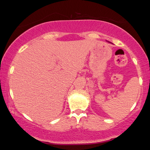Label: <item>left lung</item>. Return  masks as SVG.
Returning <instances> with one entry per match:
<instances>
[{"mask_svg": "<svg viewBox=\"0 0 150 150\" xmlns=\"http://www.w3.org/2000/svg\"><path fill=\"white\" fill-rule=\"evenodd\" d=\"M108 42H109V41H108ZM111 44H112V43H111Z\"/></svg>", "mask_w": 150, "mask_h": 150, "instance_id": "obj_1", "label": "left lung"}]
</instances>
